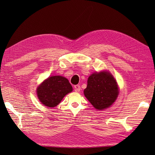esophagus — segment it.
<instances>
[{
    "instance_id": "esophagus-1",
    "label": "esophagus",
    "mask_w": 155,
    "mask_h": 155,
    "mask_svg": "<svg viewBox=\"0 0 155 155\" xmlns=\"http://www.w3.org/2000/svg\"><path fill=\"white\" fill-rule=\"evenodd\" d=\"M74 91H76V92H79L80 91H81V87H80V85H78V84H76V85H74Z\"/></svg>"
}]
</instances>
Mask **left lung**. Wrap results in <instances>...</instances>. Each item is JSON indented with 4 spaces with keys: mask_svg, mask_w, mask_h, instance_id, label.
Wrapping results in <instances>:
<instances>
[{
    "mask_svg": "<svg viewBox=\"0 0 155 155\" xmlns=\"http://www.w3.org/2000/svg\"><path fill=\"white\" fill-rule=\"evenodd\" d=\"M84 94L95 108L103 110L109 107L117 99L118 85L109 72H96L88 77Z\"/></svg>",
    "mask_w": 155,
    "mask_h": 155,
    "instance_id": "obj_1",
    "label": "left lung"
}]
</instances>
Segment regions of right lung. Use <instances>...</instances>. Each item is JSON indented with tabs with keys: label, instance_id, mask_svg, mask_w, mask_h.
Instances as JSON below:
<instances>
[{
	"label": "right lung",
	"instance_id": "1",
	"mask_svg": "<svg viewBox=\"0 0 155 155\" xmlns=\"http://www.w3.org/2000/svg\"><path fill=\"white\" fill-rule=\"evenodd\" d=\"M72 91V87L67 78L61 76H54L45 80L37 88V92L42 104L48 107H54Z\"/></svg>",
	"mask_w": 155,
	"mask_h": 155
}]
</instances>
